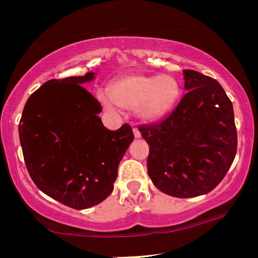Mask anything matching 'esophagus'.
I'll return each mask as SVG.
<instances>
[{
	"label": "esophagus",
	"mask_w": 258,
	"mask_h": 258,
	"mask_svg": "<svg viewBox=\"0 0 258 258\" xmlns=\"http://www.w3.org/2000/svg\"><path fill=\"white\" fill-rule=\"evenodd\" d=\"M133 132H134V136H135L136 139H140V137H141V133H140V130L137 129V128H135V126H134V128H133Z\"/></svg>",
	"instance_id": "1"
}]
</instances>
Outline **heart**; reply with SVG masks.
Listing matches in <instances>:
<instances>
[{
	"label": "heart",
	"mask_w": 258,
	"mask_h": 258,
	"mask_svg": "<svg viewBox=\"0 0 258 258\" xmlns=\"http://www.w3.org/2000/svg\"><path fill=\"white\" fill-rule=\"evenodd\" d=\"M179 94V84L171 75L132 74L114 81L109 87V94L100 93L98 100L110 110L116 104L124 109H135L141 119L155 122L171 111Z\"/></svg>",
	"instance_id": "1"
}]
</instances>
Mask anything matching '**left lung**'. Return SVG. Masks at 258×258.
I'll use <instances>...</instances> for the list:
<instances>
[{
	"instance_id": "8db88e82",
	"label": "left lung",
	"mask_w": 258,
	"mask_h": 258,
	"mask_svg": "<svg viewBox=\"0 0 258 258\" xmlns=\"http://www.w3.org/2000/svg\"><path fill=\"white\" fill-rule=\"evenodd\" d=\"M188 91L168 117L140 125L149 144L151 181L167 195L188 199L216 188L237 151L234 108L216 80L183 70Z\"/></svg>"
}]
</instances>
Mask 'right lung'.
I'll use <instances>...</instances> for the list:
<instances>
[{
  "label": "right lung",
  "instance_id": "right-lung-1",
  "mask_svg": "<svg viewBox=\"0 0 258 258\" xmlns=\"http://www.w3.org/2000/svg\"><path fill=\"white\" fill-rule=\"evenodd\" d=\"M94 79L95 73H87L47 81L28 98L19 125L31 179L45 195L76 210L110 195L134 140L126 123L115 132L103 125L100 102L81 87Z\"/></svg>",
  "mask_w": 258,
  "mask_h": 258
}]
</instances>
